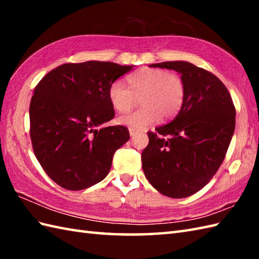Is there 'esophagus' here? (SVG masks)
Listing matches in <instances>:
<instances>
[{
	"label": "esophagus",
	"instance_id": "obj_1",
	"mask_svg": "<svg viewBox=\"0 0 259 259\" xmlns=\"http://www.w3.org/2000/svg\"><path fill=\"white\" fill-rule=\"evenodd\" d=\"M129 134H130V136H131V137H134L137 133H136V131H135L134 129H129Z\"/></svg>",
	"mask_w": 259,
	"mask_h": 259
}]
</instances>
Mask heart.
<instances>
[{
	"mask_svg": "<svg viewBox=\"0 0 259 259\" xmlns=\"http://www.w3.org/2000/svg\"><path fill=\"white\" fill-rule=\"evenodd\" d=\"M129 88L115 80L109 85L108 98L112 108L120 113L128 112L140 99L144 108L119 118L130 129L142 130L160 119L177 114L185 101L186 88L181 76L156 68H145L128 78Z\"/></svg>",
	"mask_w": 259,
	"mask_h": 259,
	"instance_id": "heart-1",
	"label": "heart"
}]
</instances>
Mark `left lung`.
I'll return each instance as SVG.
<instances>
[{
    "instance_id": "8db88e82",
    "label": "left lung",
    "mask_w": 259,
    "mask_h": 259,
    "mask_svg": "<svg viewBox=\"0 0 259 259\" xmlns=\"http://www.w3.org/2000/svg\"><path fill=\"white\" fill-rule=\"evenodd\" d=\"M150 67L177 71L186 95L170 123L148 131L142 169L160 194L186 198L203 188L223 163L235 131V106L227 88L205 69L185 61Z\"/></svg>"
}]
</instances>
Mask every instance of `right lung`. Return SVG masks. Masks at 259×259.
<instances>
[{"label":"right lung","mask_w":259,"mask_h":259,"mask_svg":"<svg viewBox=\"0 0 259 259\" xmlns=\"http://www.w3.org/2000/svg\"><path fill=\"white\" fill-rule=\"evenodd\" d=\"M133 65L65 63L43 76L30 103L34 155L54 183L82 190L107 177L114 152L129 140L123 125L102 126L114 117L109 85Z\"/></svg>","instance_id":"add662e5"}]
</instances>
